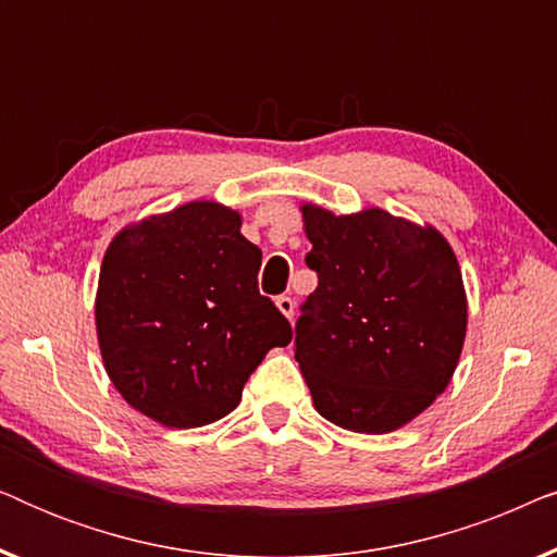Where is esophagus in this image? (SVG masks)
I'll return each instance as SVG.
<instances>
[{
	"mask_svg": "<svg viewBox=\"0 0 557 557\" xmlns=\"http://www.w3.org/2000/svg\"><path fill=\"white\" fill-rule=\"evenodd\" d=\"M276 307L281 309V314H284L286 319H294V311H296V304H294V299L292 296H278L276 299Z\"/></svg>",
	"mask_w": 557,
	"mask_h": 557,
	"instance_id": "esophagus-1",
	"label": "esophagus"
}]
</instances>
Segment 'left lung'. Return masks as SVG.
Masks as SVG:
<instances>
[{
  "instance_id": "obj_1",
  "label": "left lung",
  "mask_w": 557,
  "mask_h": 557,
  "mask_svg": "<svg viewBox=\"0 0 557 557\" xmlns=\"http://www.w3.org/2000/svg\"><path fill=\"white\" fill-rule=\"evenodd\" d=\"M314 294L296 322V362L319 416L391 433L446 391L467 337V292L431 225L370 208L334 215L301 205Z\"/></svg>"
}]
</instances>
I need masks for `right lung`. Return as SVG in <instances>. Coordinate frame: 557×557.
<instances>
[{
	"instance_id": "1",
	"label": "right lung",
	"mask_w": 557,
	"mask_h": 557,
	"mask_svg": "<svg viewBox=\"0 0 557 557\" xmlns=\"http://www.w3.org/2000/svg\"><path fill=\"white\" fill-rule=\"evenodd\" d=\"M240 212L195 200L126 225L111 240L96 294L98 347L128 406L166 429L235 410L265 352L292 324L258 292L261 248Z\"/></svg>"
}]
</instances>
